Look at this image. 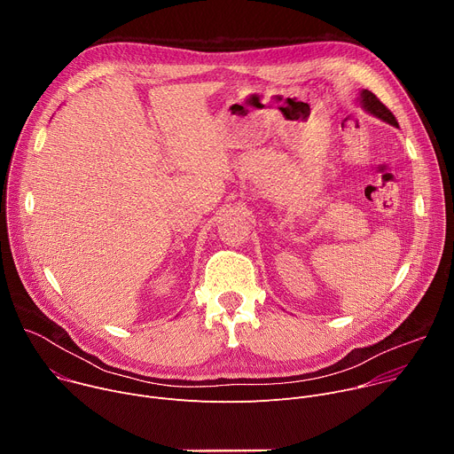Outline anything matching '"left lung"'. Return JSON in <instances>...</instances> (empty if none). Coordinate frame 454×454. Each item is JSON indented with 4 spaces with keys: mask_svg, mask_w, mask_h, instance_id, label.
Instances as JSON below:
<instances>
[{
    "mask_svg": "<svg viewBox=\"0 0 454 454\" xmlns=\"http://www.w3.org/2000/svg\"><path fill=\"white\" fill-rule=\"evenodd\" d=\"M361 102H363V107H364L366 111H370L372 114H375L377 118H380V120H384V121H387V123H392V125L399 127V121H397V118L394 116V113H392L390 109H387L372 91L364 90V91L361 93Z\"/></svg>",
    "mask_w": 454,
    "mask_h": 454,
    "instance_id": "8db88e82",
    "label": "left lung"
}]
</instances>
